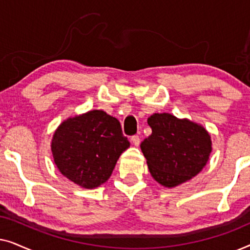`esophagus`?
<instances>
[{"instance_id": "1", "label": "esophagus", "mask_w": 250, "mask_h": 250, "mask_svg": "<svg viewBox=\"0 0 250 250\" xmlns=\"http://www.w3.org/2000/svg\"><path fill=\"white\" fill-rule=\"evenodd\" d=\"M131 141H132L133 145L138 146L140 145V142H141V139H140L139 135H133L132 138H131Z\"/></svg>"}]
</instances>
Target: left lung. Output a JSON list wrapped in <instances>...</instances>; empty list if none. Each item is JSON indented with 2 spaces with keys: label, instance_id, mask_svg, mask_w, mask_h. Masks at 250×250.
I'll return each mask as SVG.
<instances>
[{
  "label": "left lung",
  "instance_id": "1",
  "mask_svg": "<svg viewBox=\"0 0 250 250\" xmlns=\"http://www.w3.org/2000/svg\"><path fill=\"white\" fill-rule=\"evenodd\" d=\"M151 135L141 143L150 174L164 187H176L196 176L206 165L211 141L203 126L170 114L148 118Z\"/></svg>",
  "mask_w": 250,
  "mask_h": 250
}]
</instances>
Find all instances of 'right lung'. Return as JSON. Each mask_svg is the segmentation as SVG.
I'll use <instances>...</instances> for the list:
<instances>
[{
    "instance_id": "1",
    "label": "right lung",
    "mask_w": 250,
    "mask_h": 250,
    "mask_svg": "<svg viewBox=\"0 0 250 250\" xmlns=\"http://www.w3.org/2000/svg\"><path fill=\"white\" fill-rule=\"evenodd\" d=\"M129 146L122 126L102 110L68 118L54 133L52 155L62 175L93 189L110 177L116 163Z\"/></svg>"
}]
</instances>
